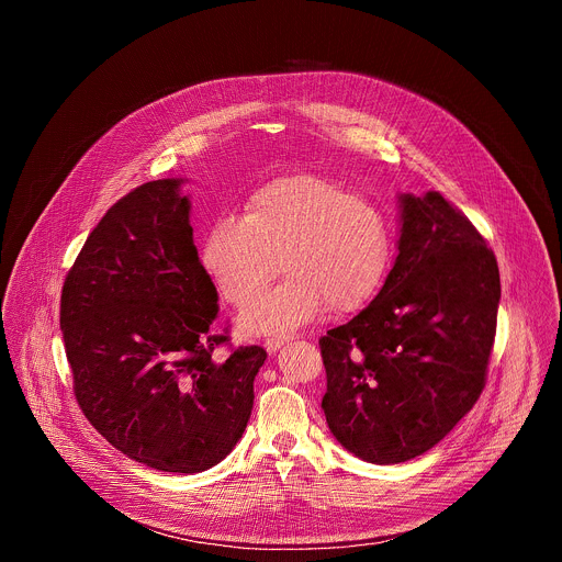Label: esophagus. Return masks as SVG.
Instances as JSON below:
<instances>
[{"mask_svg":"<svg viewBox=\"0 0 562 562\" xmlns=\"http://www.w3.org/2000/svg\"><path fill=\"white\" fill-rule=\"evenodd\" d=\"M291 338H286V336H278V338H269L267 342H265V347H267V351L269 353H276L280 347H284L286 342H289Z\"/></svg>","mask_w":562,"mask_h":562,"instance_id":"obj_1","label":"esophagus"}]
</instances>
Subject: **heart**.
Masks as SVG:
<instances>
[{
  "label": "heart",
  "mask_w": 562,
  "mask_h": 562,
  "mask_svg": "<svg viewBox=\"0 0 562 562\" xmlns=\"http://www.w3.org/2000/svg\"><path fill=\"white\" fill-rule=\"evenodd\" d=\"M389 224L369 200L334 180L289 176L258 189L239 217L206 233L202 265L220 295L247 306L283 265L288 278L251 304L239 327L254 336L289 334L327 311L349 313L380 289L389 265Z\"/></svg>",
  "instance_id": "heart-1"
}]
</instances>
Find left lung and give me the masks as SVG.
I'll return each instance as SVG.
<instances>
[{
	"label": "left lung",
	"mask_w": 562,
	"mask_h": 562,
	"mask_svg": "<svg viewBox=\"0 0 562 562\" xmlns=\"http://www.w3.org/2000/svg\"><path fill=\"white\" fill-rule=\"evenodd\" d=\"M397 200V256L380 293L319 338L327 425L373 464L429 451L475 405L501 302L496 256L453 204L438 191Z\"/></svg>",
	"instance_id": "obj_1"
}]
</instances>
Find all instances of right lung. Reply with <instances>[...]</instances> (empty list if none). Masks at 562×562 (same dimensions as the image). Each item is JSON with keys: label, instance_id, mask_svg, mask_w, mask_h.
<instances>
[{"label": "right lung", "instance_id": "right-lung-1", "mask_svg": "<svg viewBox=\"0 0 562 562\" xmlns=\"http://www.w3.org/2000/svg\"><path fill=\"white\" fill-rule=\"evenodd\" d=\"M182 184L146 182L106 211L64 280L59 327L89 423L131 460L200 473L243 438L267 351L213 358L228 336Z\"/></svg>", "mask_w": 562, "mask_h": 562}]
</instances>
